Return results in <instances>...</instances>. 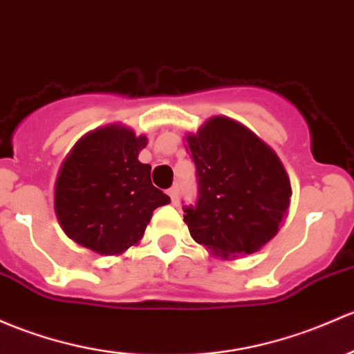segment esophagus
Wrapping results in <instances>:
<instances>
[{
  "label": "esophagus",
  "instance_id": "obj_1",
  "mask_svg": "<svg viewBox=\"0 0 354 354\" xmlns=\"http://www.w3.org/2000/svg\"><path fill=\"white\" fill-rule=\"evenodd\" d=\"M167 195H169L171 202L176 203V200H178V187H171L169 189H167Z\"/></svg>",
  "mask_w": 354,
  "mask_h": 354
}]
</instances>
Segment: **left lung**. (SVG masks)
I'll list each match as a JSON object with an SVG mask.
<instances>
[{
    "label": "left lung",
    "instance_id": "1",
    "mask_svg": "<svg viewBox=\"0 0 354 354\" xmlns=\"http://www.w3.org/2000/svg\"><path fill=\"white\" fill-rule=\"evenodd\" d=\"M187 140L198 181L195 205L183 207L192 237L221 258L258 251L277 236L292 196L278 156L225 117Z\"/></svg>",
    "mask_w": 354,
    "mask_h": 354
}]
</instances>
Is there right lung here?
<instances>
[{"mask_svg": "<svg viewBox=\"0 0 354 354\" xmlns=\"http://www.w3.org/2000/svg\"><path fill=\"white\" fill-rule=\"evenodd\" d=\"M147 137L109 125L84 136L59 171L54 207L69 239L98 254H120L139 243L169 196L151 183L139 161Z\"/></svg>", "mask_w": 354, "mask_h": 354, "instance_id": "obj_1", "label": "right lung"}]
</instances>
